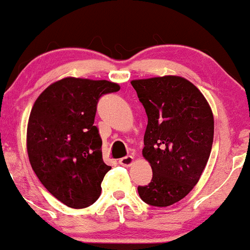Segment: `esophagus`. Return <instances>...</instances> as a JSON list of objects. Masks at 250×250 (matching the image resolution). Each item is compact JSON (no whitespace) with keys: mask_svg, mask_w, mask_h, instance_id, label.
Listing matches in <instances>:
<instances>
[{"mask_svg":"<svg viewBox=\"0 0 250 250\" xmlns=\"http://www.w3.org/2000/svg\"><path fill=\"white\" fill-rule=\"evenodd\" d=\"M133 163H134V157L133 156L123 157V158L120 159V164L123 165V167H130Z\"/></svg>","mask_w":250,"mask_h":250,"instance_id":"esophagus-1","label":"esophagus"}]
</instances>
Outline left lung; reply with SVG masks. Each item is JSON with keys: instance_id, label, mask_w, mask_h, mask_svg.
I'll return each instance as SVG.
<instances>
[{"instance_id": "8db88e82", "label": "left lung", "mask_w": 250, "mask_h": 250, "mask_svg": "<svg viewBox=\"0 0 250 250\" xmlns=\"http://www.w3.org/2000/svg\"><path fill=\"white\" fill-rule=\"evenodd\" d=\"M146 110L143 156L151 182L138 187L146 204L167 207L182 200L198 183L213 144L208 102L187 79L165 75L130 81Z\"/></svg>"}]
</instances>
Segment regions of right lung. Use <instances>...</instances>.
<instances>
[{
	"mask_svg": "<svg viewBox=\"0 0 250 250\" xmlns=\"http://www.w3.org/2000/svg\"><path fill=\"white\" fill-rule=\"evenodd\" d=\"M118 90L111 81L68 77L48 86L33 104L26 138L31 167L68 207L85 208L101 195L111 167L103 160L94 116L98 99Z\"/></svg>",
	"mask_w": 250,
	"mask_h": 250,
	"instance_id": "right-lung-1",
	"label": "right lung"
}]
</instances>
